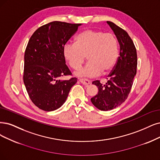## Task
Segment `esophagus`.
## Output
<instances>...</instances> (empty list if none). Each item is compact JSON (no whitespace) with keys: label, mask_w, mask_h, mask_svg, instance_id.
Listing matches in <instances>:
<instances>
[{"label":"esophagus","mask_w":160,"mask_h":160,"mask_svg":"<svg viewBox=\"0 0 160 160\" xmlns=\"http://www.w3.org/2000/svg\"><path fill=\"white\" fill-rule=\"evenodd\" d=\"M79 82H80L82 84L88 86L90 84V82L86 78H79Z\"/></svg>","instance_id":"obj_1"}]
</instances>
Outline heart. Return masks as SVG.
Listing matches in <instances>:
<instances>
[{
    "mask_svg": "<svg viewBox=\"0 0 160 160\" xmlns=\"http://www.w3.org/2000/svg\"><path fill=\"white\" fill-rule=\"evenodd\" d=\"M63 53L74 69L79 68L87 56L89 62L76 72L78 76L109 74L113 70L119 57L118 45L113 35L90 29L77 35L75 43L65 44Z\"/></svg>",
    "mask_w": 160,
    "mask_h": 160,
    "instance_id": "obj_1",
    "label": "heart"
}]
</instances>
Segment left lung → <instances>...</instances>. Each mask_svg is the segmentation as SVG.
<instances>
[{
    "instance_id": "obj_1",
    "label": "left lung",
    "mask_w": 160,
    "mask_h": 160,
    "mask_svg": "<svg viewBox=\"0 0 160 160\" xmlns=\"http://www.w3.org/2000/svg\"><path fill=\"white\" fill-rule=\"evenodd\" d=\"M107 23L113 31L120 46L119 57L108 75V80L102 85L99 80L92 84L98 88V93L91 98L93 105L101 111H109L125 102L131 92L137 74V53L132 39L123 29L112 22Z\"/></svg>"
}]
</instances>
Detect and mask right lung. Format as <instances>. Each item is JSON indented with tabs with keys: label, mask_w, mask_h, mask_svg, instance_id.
Segmentation results:
<instances>
[{
	"label": "right lung",
	"mask_w": 160,
	"mask_h": 160,
	"mask_svg": "<svg viewBox=\"0 0 160 160\" xmlns=\"http://www.w3.org/2000/svg\"><path fill=\"white\" fill-rule=\"evenodd\" d=\"M80 25L52 22L39 27L28 41L23 79L29 98L41 109L52 111L61 108L77 82L76 78L68 80L59 78L72 75L65 62L63 48Z\"/></svg>",
	"instance_id": "add662e5"
}]
</instances>
